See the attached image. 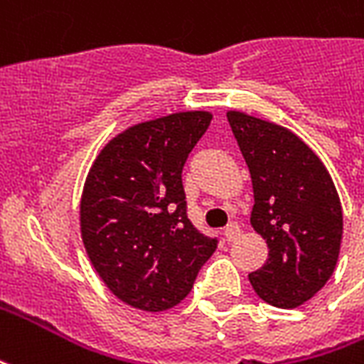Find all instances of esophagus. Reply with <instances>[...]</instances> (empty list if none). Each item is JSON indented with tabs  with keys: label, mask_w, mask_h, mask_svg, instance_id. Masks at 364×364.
I'll return each instance as SVG.
<instances>
[{
	"label": "esophagus",
	"mask_w": 364,
	"mask_h": 364,
	"mask_svg": "<svg viewBox=\"0 0 364 364\" xmlns=\"http://www.w3.org/2000/svg\"><path fill=\"white\" fill-rule=\"evenodd\" d=\"M223 235H225V241H235L237 237L241 235V228H239V223H230L225 231H223Z\"/></svg>",
	"instance_id": "34e87169"
}]
</instances>
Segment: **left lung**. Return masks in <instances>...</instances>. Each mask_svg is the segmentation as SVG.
Instances as JSON below:
<instances>
[{
  "mask_svg": "<svg viewBox=\"0 0 364 364\" xmlns=\"http://www.w3.org/2000/svg\"><path fill=\"white\" fill-rule=\"evenodd\" d=\"M228 121L252 179L250 225L270 249L266 264L249 274L250 285L268 305L295 309L333 274L340 196L318 156L291 131L239 112Z\"/></svg>",
  "mask_w": 364,
  "mask_h": 364,
  "instance_id": "obj_1",
  "label": "left lung"
}]
</instances>
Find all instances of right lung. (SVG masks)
<instances>
[{
    "instance_id": "obj_1",
    "label": "right lung",
    "mask_w": 364,
    "mask_h": 364,
    "mask_svg": "<svg viewBox=\"0 0 364 364\" xmlns=\"http://www.w3.org/2000/svg\"><path fill=\"white\" fill-rule=\"evenodd\" d=\"M210 121L208 112H185L139 123L107 142L88 171L82 243L109 291L134 309L179 305L218 249V237L191 223L181 179Z\"/></svg>"
}]
</instances>
